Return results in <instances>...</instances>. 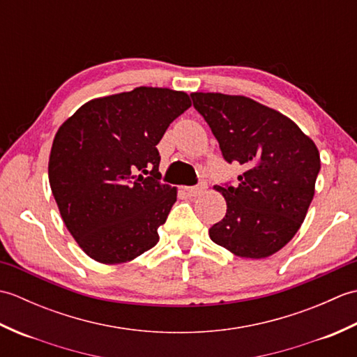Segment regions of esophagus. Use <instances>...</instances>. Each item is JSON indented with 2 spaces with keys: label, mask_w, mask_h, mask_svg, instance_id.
<instances>
[{
  "label": "esophagus",
  "mask_w": 357,
  "mask_h": 357,
  "mask_svg": "<svg viewBox=\"0 0 357 357\" xmlns=\"http://www.w3.org/2000/svg\"><path fill=\"white\" fill-rule=\"evenodd\" d=\"M206 188H207L206 184H199V185H195V187H185V192H187L188 196H199L201 193H204Z\"/></svg>",
  "instance_id": "esophagus-1"
}]
</instances>
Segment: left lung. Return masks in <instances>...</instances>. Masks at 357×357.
Returning a JSON list of instances; mask_svg holds the SVG:
<instances>
[{
    "mask_svg": "<svg viewBox=\"0 0 357 357\" xmlns=\"http://www.w3.org/2000/svg\"><path fill=\"white\" fill-rule=\"evenodd\" d=\"M227 162L245 172L222 193L227 213L208 230L215 244L239 257L264 259L301 229L321 170L312 138L282 113L242 95L192 93Z\"/></svg>",
    "mask_w": 357,
    "mask_h": 357,
    "instance_id": "8db88e82",
    "label": "left lung"
}]
</instances>
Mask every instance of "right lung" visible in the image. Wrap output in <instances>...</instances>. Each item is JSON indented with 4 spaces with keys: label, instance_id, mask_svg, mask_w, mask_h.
Instances as JSON below:
<instances>
[{
    "label": "right lung",
    "instance_id": "right-lung-1",
    "mask_svg": "<svg viewBox=\"0 0 357 357\" xmlns=\"http://www.w3.org/2000/svg\"><path fill=\"white\" fill-rule=\"evenodd\" d=\"M190 105L185 92L142 86L95 98L58 128L49 158L53 198L96 262L123 264L158 244L178 190L158 181L156 146Z\"/></svg>",
    "mask_w": 357,
    "mask_h": 357
}]
</instances>
